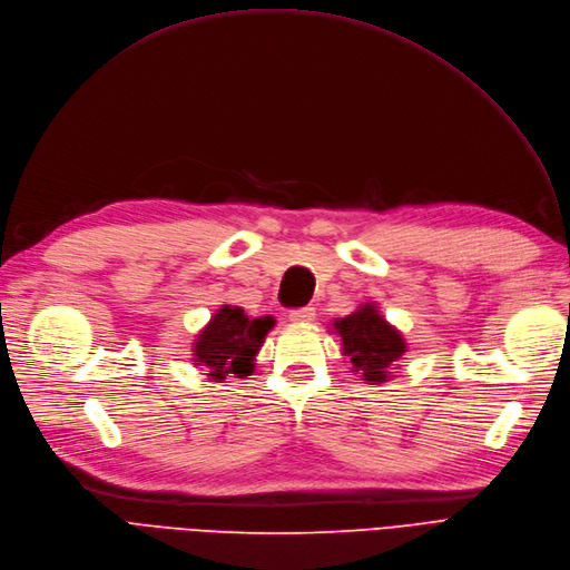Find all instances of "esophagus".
Segmentation results:
<instances>
[{
    "mask_svg": "<svg viewBox=\"0 0 570 570\" xmlns=\"http://www.w3.org/2000/svg\"><path fill=\"white\" fill-rule=\"evenodd\" d=\"M315 317V308L306 306V308H297V311H289V321L292 323H311Z\"/></svg>",
    "mask_w": 570,
    "mask_h": 570,
    "instance_id": "obj_1",
    "label": "esophagus"
}]
</instances>
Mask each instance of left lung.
Returning a JSON list of instances; mask_svg holds the SVG:
<instances>
[{"instance_id": "1", "label": "left lung", "mask_w": 570, "mask_h": 570, "mask_svg": "<svg viewBox=\"0 0 570 570\" xmlns=\"http://www.w3.org/2000/svg\"><path fill=\"white\" fill-rule=\"evenodd\" d=\"M332 327L341 338V355L362 381L379 385L395 376L409 346L404 334L385 321L374 302L360 304L346 317H336Z\"/></svg>"}]
</instances>
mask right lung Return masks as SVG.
<instances>
[{
	"label": "right lung",
	"mask_w": 570,
	"mask_h": 570,
	"mask_svg": "<svg viewBox=\"0 0 570 570\" xmlns=\"http://www.w3.org/2000/svg\"><path fill=\"white\" fill-rule=\"evenodd\" d=\"M276 317H249L240 306L224 304L191 344V362L215 383L229 376L245 379L255 372V360Z\"/></svg>",
	"instance_id": "1"
}]
</instances>
